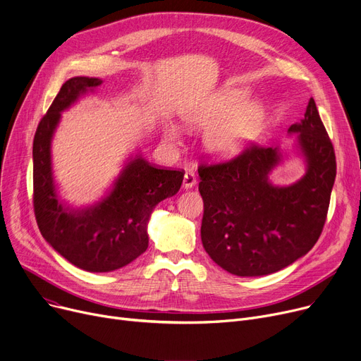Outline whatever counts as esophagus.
I'll list each match as a JSON object with an SVG mask.
<instances>
[{"instance_id": "34e87169", "label": "esophagus", "mask_w": 361, "mask_h": 361, "mask_svg": "<svg viewBox=\"0 0 361 361\" xmlns=\"http://www.w3.org/2000/svg\"><path fill=\"white\" fill-rule=\"evenodd\" d=\"M196 183H197V180H196L195 173L187 171V173L184 174V178H183V187H184V188H191V187H195V185H196Z\"/></svg>"}]
</instances>
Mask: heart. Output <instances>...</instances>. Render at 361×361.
<instances>
[{
  "instance_id": "b5f03b06",
  "label": "heart",
  "mask_w": 361,
  "mask_h": 361,
  "mask_svg": "<svg viewBox=\"0 0 361 361\" xmlns=\"http://www.w3.org/2000/svg\"><path fill=\"white\" fill-rule=\"evenodd\" d=\"M247 94L239 90H224L204 106L188 111L184 122L190 128L207 129L204 145L214 157H232L243 149L261 123L257 104H247ZM181 132L176 125L165 126V137L180 142Z\"/></svg>"
}]
</instances>
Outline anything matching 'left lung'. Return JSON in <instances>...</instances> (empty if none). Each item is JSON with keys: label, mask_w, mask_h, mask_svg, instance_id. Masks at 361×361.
<instances>
[{"label": "left lung", "mask_w": 361, "mask_h": 361, "mask_svg": "<svg viewBox=\"0 0 361 361\" xmlns=\"http://www.w3.org/2000/svg\"><path fill=\"white\" fill-rule=\"evenodd\" d=\"M289 133H298L296 148L306 162L305 176L290 185L269 180L283 159L279 148L250 147L231 161L199 166L202 243L231 274L276 273L307 254L321 236L337 162L314 99Z\"/></svg>", "instance_id": "left-lung-1"}]
</instances>
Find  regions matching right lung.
Listing matches in <instances>:
<instances>
[{
    "instance_id": "obj_1",
    "label": "right lung",
    "mask_w": 361,
    "mask_h": 361,
    "mask_svg": "<svg viewBox=\"0 0 361 361\" xmlns=\"http://www.w3.org/2000/svg\"><path fill=\"white\" fill-rule=\"evenodd\" d=\"M102 82L88 77L68 80L40 120L33 140V206L40 233L65 259L91 273L122 269L147 251L152 210L177 193L184 177L183 170L159 168L136 155L102 202L85 209L61 203L51 157L55 129L61 113Z\"/></svg>"
}]
</instances>
